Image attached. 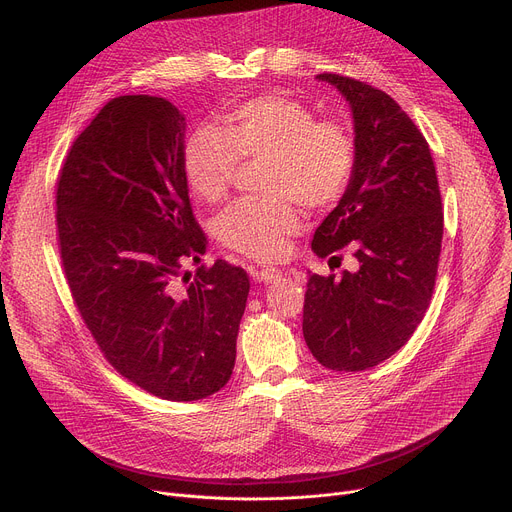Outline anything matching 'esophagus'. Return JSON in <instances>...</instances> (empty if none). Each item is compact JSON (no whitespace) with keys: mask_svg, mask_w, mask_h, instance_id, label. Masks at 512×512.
<instances>
[{"mask_svg":"<svg viewBox=\"0 0 512 512\" xmlns=\"http://www.w3.org/2000/svg\"><path fill=\"white\" fill-rule=\"evenodd\" d=\"M281 277V270L274 266H264V268H256L254 270V279L262 281V283H272Z\"/></svg>","mask_w":512,"mask_h":512,"instance_id":"34e87169","label":"esophagus"}]
</instances>
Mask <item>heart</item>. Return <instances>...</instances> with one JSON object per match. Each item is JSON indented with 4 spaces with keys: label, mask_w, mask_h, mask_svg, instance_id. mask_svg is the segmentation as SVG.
Returning <instances> with one entry per match:
<instances>
[{
    "label": "heart",
    "mask_w": 512,
    "mask_h": 512,
    "mask_svg": "<svg viewBox=\"0 0 512 512\" xmlns=\"http://www.w3.org/2000/svg\"><path fill=\"white\" fill-rule=\"evenodd\" d=\"M221 129L196 127L184 141L188 186L207 203L227 199L242 162H264V196L229 205L217 219L219 242L258 260L285 254L301 227L297 202L309 211L336 205L357 166V141L336 119H316L299 100L264 94L221 114Z\"/></svg>",
    "instance_id": "b5f03b06"
}]
</instances>
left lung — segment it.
<instances>
[{"instance_id": "1", "label": "left lung", "mask_w": 512, "mask_h": 512, "mask_svg": "<svg viewBox=\"0 0 512 512\" xmlns=\"http://www.w3.org/2000/svg\"><path fill=\"white\" fill-rule=\"evenodd\" d=\"M318 77L350 102L357 166L311 248L320 258L352 248L359 270L311 274L303 338L326 369L365 371L398 352L428 309L443 242L441 190L428 143L396 100L355 77Z\"/></svg>"}]
</instances>
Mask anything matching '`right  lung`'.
<instances>
[{"mask_svg": "<svg viewBox=\"0 0 512 512\" xmlns=\"http://www.w3.org/2000/svg\"><path fill=\"white\" fill-rule=\"evenodd\" d=\"M184 116L157 96L108 100L57 178V246L73 303L104 359L151 396L203 400L235 365L250 277L201 260L182 168Z\"/></svg>", "mask_w": 512, "mask_h": 512, "instance_id": "obj_1", "label": "right lung"}]
</instances>
